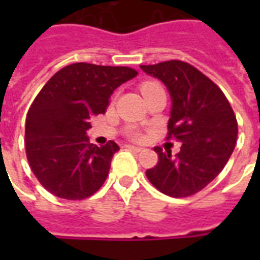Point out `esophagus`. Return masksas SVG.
I'll use <instances>...</instances> for the list:
<instances>
[{"label": "esophagus", "instance_id": "1", "mask_svg": "<svg viewBox=\"0 0 260 260\" xmlns=\"http://www.w3.org/2000/svg\"><path fill=\"white\" fill-rule=\"evenodd\" d=\"M126 148L131 151H134V152H140V151H143V148H140V147H135V146H131V144H126Z\"/></svg>", "mask_w": 260, "mask_h": 260}]
</instances>
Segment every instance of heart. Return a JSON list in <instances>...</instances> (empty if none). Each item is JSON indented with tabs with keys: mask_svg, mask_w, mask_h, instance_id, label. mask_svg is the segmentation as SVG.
I'll list each match as a JSON object with an SVG mask.
<instances>
[{
	"mask_svg": "<svg viewBox=\"0 0 260 260\" xmlns=\"http://www.w3.org/2000/svg\"><path fill=\"white\" fill-rule=\"evenodd\" d=\"M156 86H160V85H158V83H154V82H146L142 86V91H146L147 89H151V87H156ZM132 136H134L135 139L140 138V135L136 134V132H134V134H132Z\"/></svg>",
	"mask_w": 260,
	"mask_h": 260,
	"instance_id": "obj_1",
	"label": "heart"
}]
</instances>
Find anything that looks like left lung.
<instances>
[{"instance_id":"8db88e82","label":"left lung","mask_w":260,"mask_h":260,"mask_svg":"<svg viewBox=\"0 0 260 260\" xmlns=\"http://www.w3.org/2000/svg\"><path fill=\"white\" fill-rule=\"evenodd\" d=\"M160 79L173 100L167 140L182 143L181 151L155 147L158 163L146 171L148 181L166 196L189 197L209 185L221 173L234 152L238 121L225 94L189 63L167 60L140 66Z\"/></svg>"}]
</instances>
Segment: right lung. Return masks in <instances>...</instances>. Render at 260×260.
Segmentation results:
<instances>
[{
    "label": "right lung",
    "instance_id": "add662e5",
    "mask_svg": "<svg viewBox=\"0 0 260 260\" xmlns=\"http://www.w3.org/2000/svg\"><path fill=\"white\" fill-rule=\"evenodd\" d=\"M138 71L124 66L74 63L63 67L39 91L25 121L30 170L46 190L64 200H85L105 182L120 147L89 142L90 117L105 113L114 90Z\"/></svg>",
    "mask_w": 260,
    "mask_h": 260
}]
</instances>
